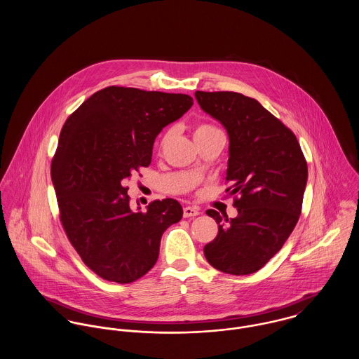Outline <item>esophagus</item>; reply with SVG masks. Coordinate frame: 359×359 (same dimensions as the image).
<instances>
[{
	"mask_svg": "<svg viewBox=\"0 0 359 359\" xmlns=\"http://www.w3.org/2000/svg\"><path fill=\"white\" fill-rule=\"evenodd\" d=\"M201 214V210L198 207H191V205H187L184 207V217L188 218V217H196Z\"/></svg>",
	"mask_w": 359,
	"mask_h": 359,
	"instance_id": "obj_1",
	"label": "esophagus"
}]
</instances>
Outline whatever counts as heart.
Here are the masks:
<instances>
[{"instance_id": "b5f03b06", "label": "heart", "mask_w": 359, "mask_h": 359, "mask_svg": "<svg viewBox=\"0 0 359 359\" xmlns=\"http://www.w3.org/2000/svg\"><path fill=\"white\" fill-rule=\"evenodd\" d=\"M212 130H215V128H214V127H211V126H207V124H202V126L196 127V130H195V137H199V135L205 134V133H210V131H212ZM171 135H172V131H167V133L163 135L160 145H161V147H164V145L170 141Z\"/></svg>"}]
</instances>
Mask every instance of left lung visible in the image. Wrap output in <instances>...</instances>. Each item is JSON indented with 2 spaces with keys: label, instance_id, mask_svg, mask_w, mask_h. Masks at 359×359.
<instances>
[{
  "label": "left lung",
  "instance_id": "left-lung-1",
  "mask_svg": "<svg viewBox=\"0 0 359 359\" xmlns=\"http://www.w3.org/2000/svg\"><path fill=\"white\" fill-rule=\"evenodd\" d=\"M195 98L226 130V192L239 196L235 218L205 211L218 224L217 238L205 246V259L221 272L249 275L293 232L307 185V161L296 135L256 100L229 91H196Z\"/></svg>",
  "mask_w": 359,
  "mask_h": 359
}]
</instances>
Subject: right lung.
<instances>
[{
  "mask_svg": "<svg viewBox=\"0 0 359 359\" xmlns=\"http://www.w3.org/2000/svg\"><path fill=\"white\" fill-rule=\"evenodd\" d=\"M194 104L185 94L107 87L69 116L51 178L63 229L84 264L104 280L130 283L157 261L163 232L182 218L174 199L141 211L126 182L152 160L154 140Z\"/></svg>",
  "mask_w": 359,
  "mask_h": 359,
  "instance_id": "1",
  "label": "right lung"
}]
</instances>
